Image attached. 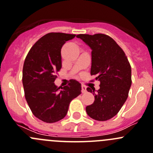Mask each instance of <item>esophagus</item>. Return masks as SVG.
I'll list each match as a JSON object with an SVG mask.
<instances>
[{"mask_svg": "<svg viewBox=\"0 0 153 153\" xmlns=\"http://www.w3.org/2000/svg\"><path fill=\"white\" fill-rule=\"evenodd\" d=\"M86 91H87V87L84 85H81V92L85 93Z\"/></svg>", "mask_w": 153, "mask_h": 153, "instance_id": "1", "label": "esophagus"}]
</instances>
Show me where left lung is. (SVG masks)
I'll return each instance as SVG.
<instances>
[{
    "label": "left lung",
    "mask_w": 153,
    "mask_h": 153,
    "mask_svg": "<svg viewBox=\"0 0 153 153\" xmlns=\"http://www.w3.org/2000/svg\"><path fill=\"white\" fill-rule=\"evenodd\" d=\"M76 37L92 50L91 75L100 81L98 91L87 88L94 95V102L86 107V112L93 119L107 121L118 114L128 98L132 82L131 65L123 50L109 35L80 34Z\"/></svg>",
    "instance_id": "left-lung-1"
}]
</instances>
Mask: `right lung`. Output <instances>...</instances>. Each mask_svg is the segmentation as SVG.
Returning a JSON list of instances; mask_svg holds the SVG:
<instances>
[{"label":"right lung","mask_w":153,"mask_h":153,"mask_svg":"<svg viewBox=\"0 0 153 153\" xmlns=\"http://www.w3.org/2000/svg\"><path fill=\"white\" fill-rule=\"evenodd\" d=\"M72 34L51 32L41 37L28 51L22 69V84L28 105L36 118L53 123L66 115L70 102L81 93V84L70 80L61 88L54 85L62 67L61 49Z\"/></svg>","instance_id":"add662e5"}]
</instances>
